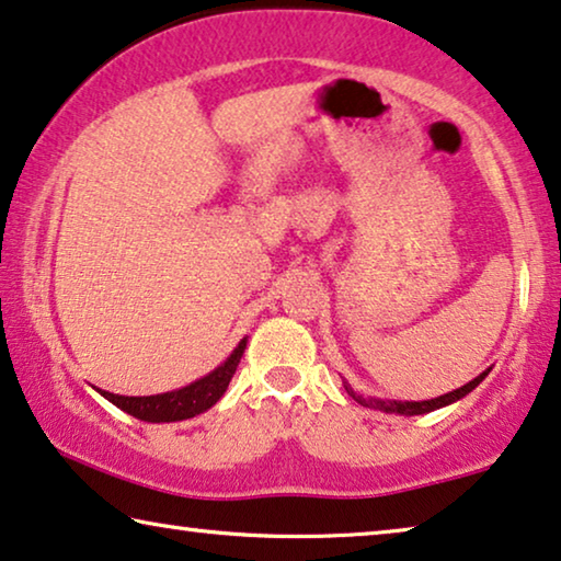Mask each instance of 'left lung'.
<instances>
[{
  "label": "left lung",
  "instance_id": "obj_1",
  "mask_svg": "<svg viewBox=\"0 0 561 561\" xmlns=\"http://www.w3.org/2000/svg\"><path fill=\"white\" fill-rule=\"evenodd\" d=\"M491 373V367H486L481 375H476L471 382H466L458 390H450L446 396H438V398H431V400H380V398H363L360 392H355L350 388V382L342 380V386H345L347 396H353L357 403L365 405V408H375V411H382V413H398V415H423V413H431V411H438V408H446L450 403H456V400L466 398L468 392L479 388V382H483V378Z\"/></svg>",
  "mask_w": 561,
  "mask_h": 561
}]
</instances>
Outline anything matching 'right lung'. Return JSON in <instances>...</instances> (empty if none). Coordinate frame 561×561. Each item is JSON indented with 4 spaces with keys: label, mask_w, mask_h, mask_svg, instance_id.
Returning <instances> with one entry per match:
<instances>
[{
    "label": "right lung",
    "mask_w": 561,
    "mask_h": 561,
    "mask_svg": "<svg viewBox=\"0 0 561 561\" xmlns=\"http://www.w3.org/2000/svg\"><path fill=\"white\" fill-rule=\"evenodd\" d=\"M247 350V337L233 347V353L224 360L219 367H214L211 373L204 375L191 382L186 388L171 390V392H158V396H115V392L95 388L105 400H111L113 405H118L133 417H140L146 423H175L194 417L198 413L208 411L221 400L227 392L229 382L237 373V365L241 363V355Z\"/></svg>",
    "instance_id": "right-lung-1"
}]
</instances>
